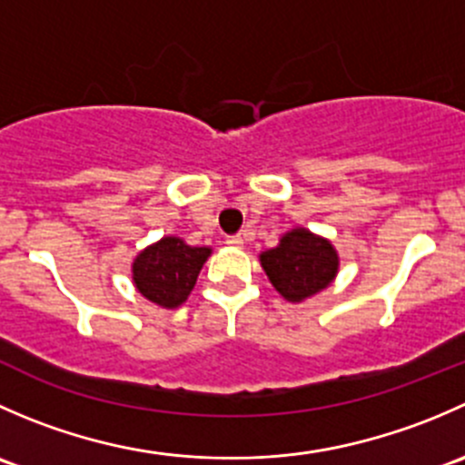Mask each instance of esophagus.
Here are the masks:
<instances>
[{
    "mask_svg": "<svg viewBox=\"0 0 465 465\" xmlns=\"http://www.w3.org/2000/svg\"><path fill=\"white\" fill-rule=\"evenodd\" d=\"M227 245H232V247H236V250H241V247H242V236H229L227 238Z\"/></svg>",
    "mask_w": 465,
    "mask_h": 465,
    "instance_id": "esophagus-1",
    "label": "esophagus"
}]
</instances>
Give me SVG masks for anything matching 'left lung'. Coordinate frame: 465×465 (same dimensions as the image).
Segmentation results:
<instances>
[{
    "label": "left lung",
    "instance_id": "obj_1",
    "mask_svg": "<svg viewBox=\"0 0 465 465\" xmlns=\"http://www.w3.org/2000/svg\"><path fill=\"white\" fill-rule=\"evenodd\" d=\"M261 265L276 292L299 303L332 283L340 270V256L331 241L297 227L283 233L279 245L261 252Z\"/></svg>",
    "mask_w": 465,
    "mask_h": 465
}]
</instances>
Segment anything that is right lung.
Masks as SVG:
<instances>
[{"label":"right lung","instance_id":"right-lung-1","mask_svg":"<svg viewBox=\"0 0 465 465\" xmlns=\"http://www.w3.org/2000/svg\"><path fill=\"white\" fill-rule=\"evenodd\" d=\"M211 247H191L177 236H163L139 252L133 281L142 297L154 306L177 308L189 299Z\"/></svg>","mask_w":465,"mask_h":465}]
</instances>
